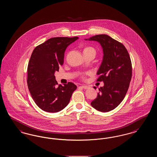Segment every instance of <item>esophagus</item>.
I'll return each mask as SVG.
<instances>
[{
    "mask_svg": "<svg viewBox=\"0 0 157 157\" xmlns=\"http://www.w3.org/2000/svg\"><path fill=\"white\" fill-rule=\"evenodd\" d=\"M81 87L83 89H85V90H87V89H88L90 88V86H88V85H81Z\"/></svg>",
    "mask_w": 157,
    "mask_h": 157,
    "instance_id": "34e87169",
    "label": "esophagus"
}]
</instances>
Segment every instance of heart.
I'll return each mask as SVG.
<instances>
[{"instance_id": "1", "label": "heart", "mask_w": 157, "mask_h": 157, "mask_svg": "<svg viewBox=\"0 0 157 157\" xmlns=\"http://www.w3.org/2000/svg\"><path fill=\"white\" fill-rule=\"evenodd\" d=\"M86 52H93L96 53L95 49L91 46H86L83 49V53ZM82 78H83V75L82 76Z\"/></svg>"}]
</instances>
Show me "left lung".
I'll use <instances>...</instances> for the list:
<instances>
[{"label": "left lung", "mask_w": 157, "mask_h": 157, "mask_svg": "<svg viewBox=\"0 0 157 157\" xmlns=\"http://www.w3.org/2000/svg\"><path fill=\"white\" fill-rule=\"evenodd\" d=\"M88 40L98 42L104 52L97 81H103L104 86L90 104L100 112H108L117 108L127 94L132 78L131 60L124 45L107 35H97Z\"/></svg>", "instance_id": "1"}]
</instances>
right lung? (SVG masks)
I'll return each mask as SVG.
<instances>
[{"label":"right lung","instance_id":"add662e5","mask_svg":"<svg viewBox=\"0 0 157 157\" xmlns=\"http://www.w3.org/2000/svg\"><path fill=\"white\" fill-rule=\"evenodd\" d=\"M78 39L77 36L51 38L37 46L31 55L27 70L28 86L33 101L44 111L62 110L77 88L72 82L58 85L54 74L63 63L67 46Z\"/></svg>","mask_w":157,"mask_h":157}]
</instances>
